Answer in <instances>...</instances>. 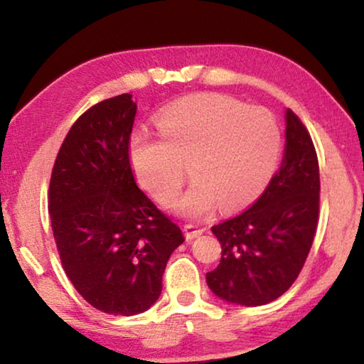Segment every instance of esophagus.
I'll return each mask as SVG.
<instances>
[{
    "label": "esophagus",
    "mask_w": 364,
    "mask_h": 364,
    "mask_svg": "<svg viewBox=\"0 0 364 364\" xmlns=\"http://www.w3.org/2000/svg\"><path fill=\"white\" fill-rule=\"evenodd\" d=\"M203 232H204V229L198 224H186V225H184V235H186V238H189V240H191V238L199 237L200 234H203Z\"/></svg>",
    "instance_id": "obj_1"
}]
</instances>
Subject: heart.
<instances>
[{
	"mask_svg": "<svg viewBox=\"0 0 364 364\" xmlns=\"http://www.w3.org/2000/svg\"><path fill=\"white\" fill-rule=\"evenodd\" d=\"M160 134L135 132L130 165L139 183L161 204L180 196L184 215L209 214L219 203L235 210L253 203L273 176L281 154V130L273 114L235 97L203 93L173 101L160 112Z\"/></svg>",
	"mask_w": 364,
	"mask_h": 364,
	"instance_id": "heart-1",
	"label": "heart"
}]
</instances>
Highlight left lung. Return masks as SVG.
I'll return each instance as SVG.
<instances>
[{
    "label": "left lung",
    "instance_id": "left-lung-1",
    "mask_svg": "<svg viewBox=\"0 0 364 364\" xmlns=\"http://www.w3.org/2000/svg\"><path fill=\"white\" fill-rule=\"evenodd\" d=\"M321 176L311 134L286 111L283 164L250 208L213 225L220 263L205 274L215 296L240 306L278 299L297 279L318 222Z\"/></svg>",
    "mask_w": 364,
    "mask_h": 364
}]
</instances>
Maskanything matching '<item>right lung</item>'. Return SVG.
Returning <instances> with one entry per match:
<instances>
[{
    "label": "right lung",
    "instance_id": "1",
    "mask_svg": "<svg viewBox=\"0 0 364 364\" xmlns=\"http://www.w3.org/2000/svg\"><path fill=\"white\" fill-rule=\"evenodd\" d=\"M137 106L124 93L91 106L68 130L48 186L62 267L83 299L111 316L155 304L183 232L135 183L129 140Z\"/></svg>",
    "mask_w": 364,
    "mask_h": 364
}]
</instances>
